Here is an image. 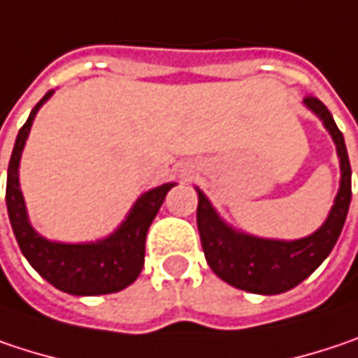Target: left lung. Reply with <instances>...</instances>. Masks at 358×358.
Listing matches in <instances>:
<instances>
[{"label": "left lung", "mask_w": 358, "mask_h": 358, "mask_svg": "<svg viewBox=\"0 0 358 358\" xmlns=\"http://www.w3.org/2000/svg\"><path fill=\"white\" fill-rule=\"evenodd\" d=\"M303 104L324 122L326 131L334 139L336 153L341 157V188L328 219L317 231L293 242L264 240L238 231L219 217V213L213 209L211 201L203 194V190L196 188V225L207 264L221 280L248 293L276 295L297 287L328 258L346 221L352 192L350 162L344 137L330 110L317 98L306 96Z\"/></svg>", "instance_id": "obj_1"}]
</instances>
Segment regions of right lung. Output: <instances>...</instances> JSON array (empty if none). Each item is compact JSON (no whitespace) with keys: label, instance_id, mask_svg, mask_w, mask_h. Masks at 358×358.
Masks as SVG:
<instances>
[{"label":"right lung","instance_id":"1","mask_svg":"<svg viewBox=\"0 0 358 358\" xmlns=\"http://www.w3.org/2000/svg\"><path fill=\"white\" fill-rule=\"evenodd\" d=\"M50 96L52 90L43 96V100L32 108L28 120L20 129L8 166L6 205L17 245L26 260L32 264V268L63 293L83 297L122 291L141 275L145 262L147 229L159 211L166 194L176 184L168 182L143 192L129 211L127 219L104 240L85 244H63L43 238L28 221L26 203L20 190L17 168L32 120Z\"/></svg>","mask_w":358,"mask_h":358}]
</instances>
